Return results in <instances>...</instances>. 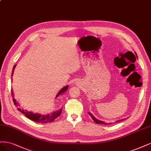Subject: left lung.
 I'll list each match as a JSON object with an SVG mask.
<instances>
[{
	"label": "left lung",
	"mask_w": 151,
	"mask_h": 151,
	"mask_svg": "<svg viewBox=\"0 0 151 151\" xmlns=\"http://www.w3.org/2000/svg\"><path fill=\"white\" fill-rule=\"evenodd\" d=\"M88 114L91 116V119H93V120L95 122L96 124H104V125H109V124H112V123H106V122H104V121H101V120L96 119L95 117V116H94L93 115H92L90 112H88ZM125 119H121V120H117V121H116V122H120V121H122V120H125Z\"/></svg>",
	"instance_id": "obj_1"
}]
</instances>
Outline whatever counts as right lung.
Instances as JSON below:
<instances>
[{"mask_svg":"<svg viewBox=\"0 0 151 151\" xmlns=\"http://www.w3.org/2000/svg\"><path fill=\"white\" fill-rule=\"evenodd\" d=\"M16 66V65H14L12 69V75H11V77L12 78V76L14 74V71L15 68ZM68 88V85H66L65 86L62 88L60 91L58 92V94L56 95L55 99H56L58 96H59L60 95L62 94V93H65V92L67 91ZM11 93H12V96L13 97V101L14 105H16V106H17V110L19 111H20L22 114H23L24 115H25L27 118H28L29 119H30L31 120L35 121L36 122H40L42 124H46V123H50L54 121L58 116H59L61 114L63 109H60L59 110H56L55 111H52V113L50 114H37V113H34L32 111H26L24 109H23L22 108H21V106L19 105V104L18 103V101L17 102L16 100L14 99V92L12 89L11 90Z\"/></svg>","mask_w":151,"mask_h":151,"instance_id":"add662e5","label":"right lung"}]
</instances>
